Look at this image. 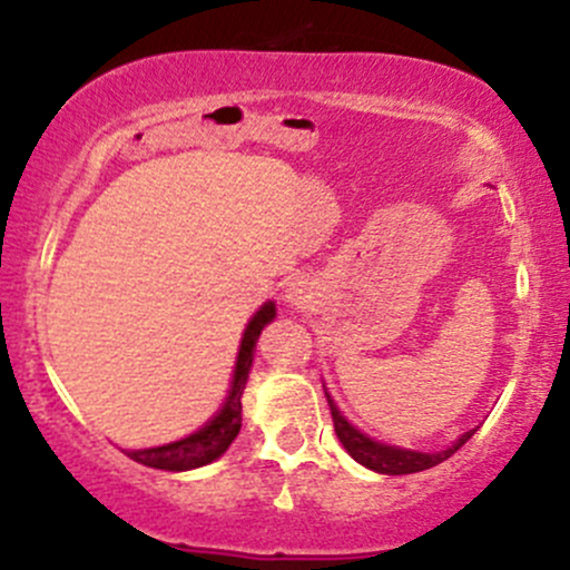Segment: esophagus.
Masks as SVG:
<instances>
[{
	"label": "esophagus",
	"instance_id": "esophagus-1",
	"mask_svg": "<svg viewBox=\"0 0 570 570\" xmlns=\"http://www.w3.org/2000/svg\"><path fill=\"white\" fill-rule=\"evenodd\" d=\"M311 297H314V284H311L308 275L303 273H295L289 281H286L284 286V301L292 303V305H303L311 303Z\"/></svg>",
	"mask_w": 570,
	"mask_h": 570
}]
</instances>
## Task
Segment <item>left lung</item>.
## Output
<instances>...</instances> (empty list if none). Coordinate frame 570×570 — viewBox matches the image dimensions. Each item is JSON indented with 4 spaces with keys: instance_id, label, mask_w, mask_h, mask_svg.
Segmentation results:
<instances>
[{
    "instance_id": "8db88e82",
    "label": "left lung",
    "mask_w": 570,
    "mask_h": 570,
    "mask_svg": "<svg viewBox=\"0 0 570 570\" xmlns=\"http://www.w3.org/2000/svg\"><path fill=\"white\" fill-rule=\"evenodd\" d=\"M327 404H331L333 429H335V434H338L341 445L346 448V453H350L355 461H361L363 466H368V470L385 472V475H410V472H421V470H429V466H436L440 461L451 459L453 453H456L459 448L464 445L472 434H475V429L466 431V434H461L459 442H453L448 451H440V453L406 451V448L382 445V442L368 440V436L361 434V431H357L355 426H350V423L341 417V412L335 410V404L331 399H327Z\"/></svg>"
}]
</instances>
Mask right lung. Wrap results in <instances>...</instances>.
Listing matches in <instances>:
<instances>
[{"instance_id": "add662e5", "label": "right lung", "mask_w": 570, "mask_h": 570, "mask_svg": "<svg viewBox=\"0 0 570 570\" xmlns=\"http://www.w3.org/2000/svg\"><path fill=\"white\" fill-rule=\"evenodd\" d=\"M275 316V305L265 303L256 311L254 320L248 322L239 344V355L235 365V380H232V391L226 395L224 406L218 415L199 429L196 434L185 436V440L169 442L160 448H144V451H128V456L139 461L144 466H155V470H190V466L209 464L232 445V440L239 434V423H243V391L248 382L250 363H254V346L259 338L262 327Z\"/></svg>"}]
</instances>
